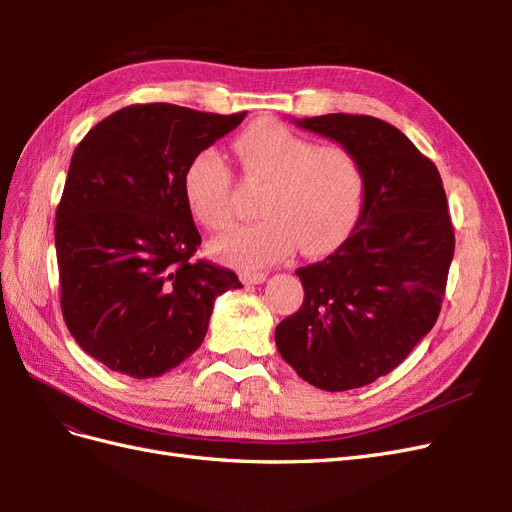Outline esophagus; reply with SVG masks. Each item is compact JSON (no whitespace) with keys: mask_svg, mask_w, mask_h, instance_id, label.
<instances>
[{"mask_svg":"<svg viewBox=\"0 0 512 512\" xmlns=\"http://www.w3.org/2000/svg\"><path fill=\"white\" fill-rule=\"evenodd\" d=\"M267 280V273L262 271H241V282L243 284H262Z\"/></svg>","mask_w":512,"mask_h":512,"instance_id":"esophagus-1","label":"esophagus"}]
</instances>
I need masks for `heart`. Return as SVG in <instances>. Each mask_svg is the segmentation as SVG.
I'll return each mask as SVG.
<instances>
[{
	"mask_svg": "<svg viewBox=\"0 0 512 512\" xmlns=\"http://www.w3.org/2000/svg\"><path fill=\"white\" fill-rule=\"evenodd\" d=\"M235 149L245 173L267 183L258 207L265 218L215 239V256L252 269L286 258L297 245L303 254H322L344 239L363 200V170L346 147L316 145L265 119L243 130ZM230 188V166L218 149L198 151L185 166V203L209 230L230 224Z\"/></svg>",
	"mask_w": 512,
	"mask_h": 512,
	"instance_id": "obj_1",
	"label": "heart"
}]
</instances>
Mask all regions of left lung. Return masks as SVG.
Segmentation results:
<instances>
[{
  "instance_id": "1",
  "label": "left lung",
  "mask_w": 512,
  "mask_h": 512,
  "mask_svg": "<svg viewBox=\"0 0 512 512\" xmlns=\"http://www.w3.org/2000/svg\"><path fill=\"white\" fill-rule=\"evenodd\" d=\"M359 160L363 207L350 237L297 269V314L275 329L282 359L322 391H350L393 371L438 320L455 232L436 164L391 123L331 113L294 121Z\"/></svg>"
}]
</instances>
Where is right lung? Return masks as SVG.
Returning <instances> with one entry per match:
<instances>
[{
  "label": "right lung",
  "instance_id": "add662e5",
  "mask_svg": "<svg viewBox=\"0 0 512 512\" xmlns=\"http://www.w3.org/2000/svg\"><path fill=\"white\" fill-rule=\"evenodd\" d=\"M243 117L134 104L74 149L55 215L61 314L108 369L166 374L203 344L215 297L241 288L230 269L192 260L200 235L183 173Z\"/></svg>",
  "mask_w": 512,
  "mask_h": 512
}]
</instances>
